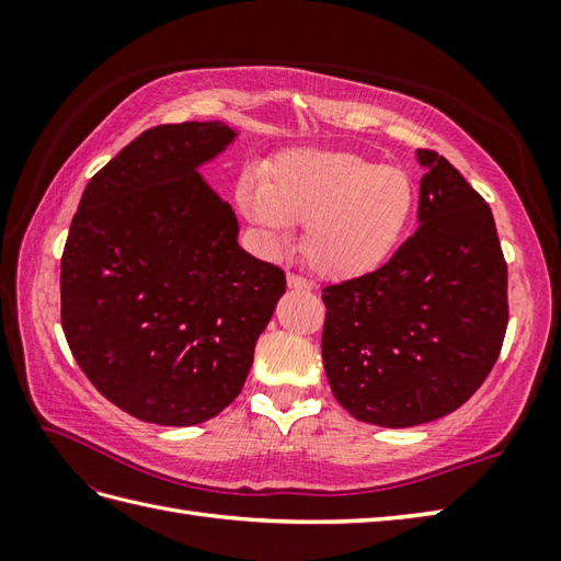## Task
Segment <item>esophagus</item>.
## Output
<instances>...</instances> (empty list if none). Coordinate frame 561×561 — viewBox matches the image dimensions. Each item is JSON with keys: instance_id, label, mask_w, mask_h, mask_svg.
Masks as SVG:
<instances>
[{"instance_id": "34e87169", "label": "esophagus", "mask_w": 561, "mask_h": 561, "mask_svg": "<svg viewBox=\"0 0 561 561\" xmlns=\"http://www.w3.org/2000/svg\"><path fill=\"white\" fill-rule=\"evenodd\" d=\"M287 284H289V289H296V291H311V282L304 279L301 274H289Z\"/></svg>"}]
</instances>
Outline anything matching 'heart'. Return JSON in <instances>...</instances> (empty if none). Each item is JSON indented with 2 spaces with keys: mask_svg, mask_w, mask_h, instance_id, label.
<instances>
[{
  "mask_svg": "<svg viewBox=\"0 0 561 561\" xmlns=\"http://www.w3.org/2000/svg\"><path fill=\"white\" fill-rule=\"evenodd\" d=\"M243 207L277 243L306 224L304 255L318 274L352 279L378 270L408 233L416 187L398 165L352 151H291L265 181L241 183Z\"/></svg>",
  "mask_w": 561,
  "mask_h": 561,
  "instance_id": "obj_1",
  "label": "heart"
}]
</instances>
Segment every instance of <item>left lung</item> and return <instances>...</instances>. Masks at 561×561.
<instances>
[{
  "label": "left lung",
  "instance_id": "8db88e82",
  "mask_svg": "<svg viewBox=\"0 0 561 561\" xmlns=\"http://www.w3.org/2000/svg\"><path fill=\"white\" fill-rule=\"evenodd\" d=\"M420 229L378 270L323 289L332 396L376 426L434 422L472 398L502 352L506 260L492 209L420 149Z\"/></svg>",
  "mask_w": 561,
  "mask_h": 561
}]
</instances>
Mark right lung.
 Returning a JSON list of instances; mask_svg holds the SVG:
<instances>
[{"mask_svg": "<svg viewBox=\"0 0 561 561\" xmlns=\"http://www.w3.org/2000/svg\"><path fill=\"white\" fill-rule=\"evenodd\" d=\"M224 123L159 125L83 190L59 272L62 330L103 398L193 426L238 398L287 279L238 245V221L197 169L231 145Z\"/></svg>", "mask_w": 561, "mask_h": 561, "instance_id": "right-lung-1", "label": "right lung"}]
</instances>
